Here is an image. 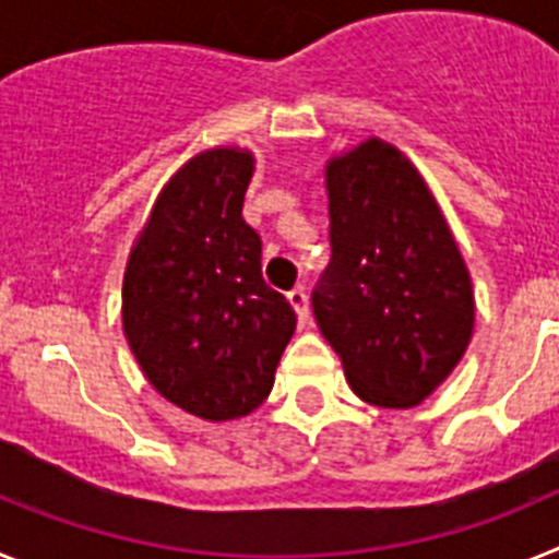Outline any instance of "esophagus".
Returning <instances> with one entry per match:
<instances>
[{
	"label": "esophagus",
	"instance_id": "1",
	"mask_svg": "<svg viewBox=\"0 0 559 559\" xmlns=\"http://www.w3.org/2000/svg\"><path fill=\"white\" fill-rule=\"evenodd\" d=\"M288 302L290 308L296 310V316H299V324H305L310 319V305H308V294H305L302 288H294L288 290Z\"/></svg>",
	"mask_w": 559,
	"mask_h": 559
}]
</instances>
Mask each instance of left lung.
Here are the masks:
<instances>
[{
  "label": "left lung",
  "instance_id": "left-lung-1",
  "mask_svg": "<svg viewBox=\"0 0 559 559\" xmlns=\"http://www.w3.org/2000/svg\"><path fill=\"white\" fill-rule=\"evenodd\" d=\"M330 265L313 288L319 330L349 386L412 408L456 369L476 308L467 265L417 167L367 140L328 162Z\"/></svg>",
  "mask_w": 559,
  "mask_h": 559
}]
</instances>
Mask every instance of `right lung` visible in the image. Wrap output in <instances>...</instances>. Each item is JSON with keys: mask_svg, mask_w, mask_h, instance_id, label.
<instances>
[{"mask_svg": "<svg viewBox=\"0 0 559 559\" xmlns=\"http://www.w3.org/2000/svg\"><path fill=\"white\" fill-rule=\"evenodd\" d=\"M251 173L254 156L240 147L192 156L159 192L122 280V330L151 386L212 423L269 397L296 330L243 221Z\"/></svg>", "mask_w": 559, "mask_h": 559, "instance_id": "add662e5", "label": "right lung"}]
</instances>
